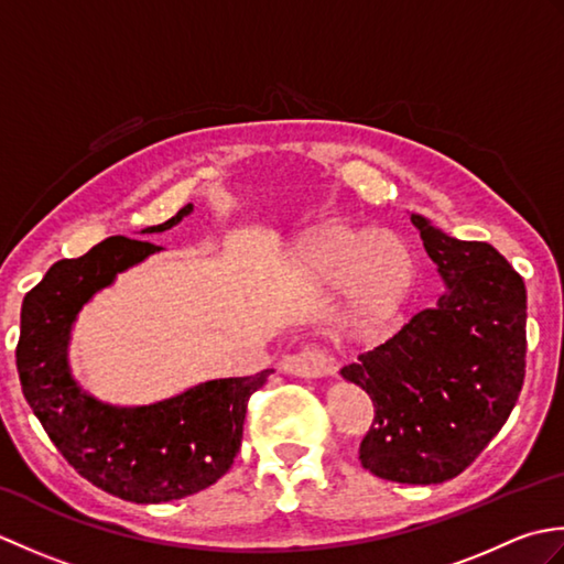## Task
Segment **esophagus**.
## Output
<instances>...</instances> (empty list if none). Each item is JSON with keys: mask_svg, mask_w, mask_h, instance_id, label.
Returning <instances> with one entry per match:
<instances>
[{"mask_svg": "<svg viewBox=\"0 0 564 564\" xmlns=\"http://www.w3.org/2000/svg\"><path fill=\"white\" fill-rule=\"evenodd\" d=\"M281 368L291 376H301V378H322L329 376L337 370V361L334 356L319 344H310L305 349H297L283 356Z\"/></svg>", "mask_w": 564, "mask_h": 564, "instance_id": "34e87169", "label": "esophagus"}]
</instances>
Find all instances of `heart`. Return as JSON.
I'll return each instance as SVG.
<instances>
[{
  "mask_svg": "<svg viewBox=\"0 0 564 564\" xmlns=\"http://www.w3.org/2000/svg\"><path fill=\"white\" fill-rule=\"evenodd\" d=\"M307 259L327 281L346 283L351 313L364 322L398 313L416 279L410 247L373 227L329 225L310 239Z\"/></svg>",
  "mask_w": 564,
  "mask_h": 564,
  "instance_id": "heart-1",
  "label": "heart"
}]
</instances>
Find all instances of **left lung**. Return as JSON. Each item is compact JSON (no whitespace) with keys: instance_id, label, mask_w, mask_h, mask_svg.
<instances>
[{"instance_id":"8db88e82","label":"left lung","mask_w":564,"mask_h":564,"mask_svg":"<svg viewBox=\"0 0 564 564\" xmlns=\"http://www.w3.org/2000/svg\"><path fill=\"white\" fill-rule=\"evenodd\" d=\"M446 291L392 339L341 368L376 406L358 460L382 480L460 475L505 426L525 376V285L487 242L412 215Z\"/></svg>"}]
</instances>
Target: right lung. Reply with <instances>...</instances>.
Instances as JSON below:
<instances>
[{
  "label": "right lung",
  "instance_id": "add662e5",
  "mask_svg": "<svg viewBox=\"0 0 564 564\" xmlns=\"http://www.w3.org/2000/svg\"><path fill=\"white\" fill-rule=\"evenodd\" d=\"M194 210L142 232H164ZM109 237L79 259L55 261L23 297L17 368L23 398L63 458L94 487L135 505L182 499L218 482L242 446L249 398L269 373L223 378L150 406H111L77 388L67 368L69 329L82 305L118 271L158 251Z\"/></svg>",
  "mask_w": 564,
  "mask_h": 564
}]
</instances>
